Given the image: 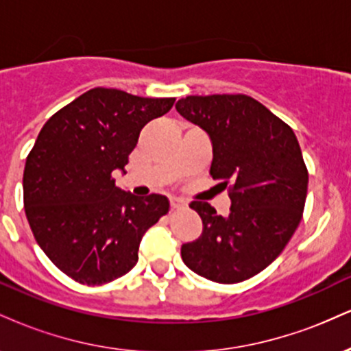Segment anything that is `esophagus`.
<instances>
[{
  "mask_svg": "<svg viewBox=\"0 0 351 351\" xmlns=\"http://www.w3.org/2000/svg\"><path fill=\"white\" fill-rule=\"evenodd\" d=\"M170 204L173 209H180V208H184L186 206V203H184L181 198H170Z\"/></svg>",
  "mask_w": 351,
  "mask_h": 351,
  "instance_id": "obj_1",
  "label": "esophagus"
}]
</instances>
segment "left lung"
<instances>
[{"label":"left lung","instance_id":"left-lung-1","mask_svg":"<svg viewBox=\"0 0 351 351\" xmlns=\"http://www.w3.org/2000/svg\"><path fill=\"white\" fill-rule=\"evenodd\" d=\"M176 110L208 132L209 175L228 186L231 213L191 201L203 234L181 245L183 263L201 277L237 284L264 271L299 226L308 171L293 130L267 107L244 94L188 95Z\"/></svg>","mask_w":351,"mask_h":351}]
</instances>
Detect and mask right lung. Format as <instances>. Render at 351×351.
I'll return each instance as SVG.
<instances>
[{
    "label": "right lung",
    "mask_w": 351,
    "mask_h": 351,
    "mask_svg": "<svg viewBox=\"0 0 351 351\" xmlns=\"http://www.w3.org/2000/svg\"><path fill=\"white\" fill-rule=\"evenodd\" d=\"M173 104L95 87L39 132L24 167V211L39 247L79 284H107L130 272L145 231L170 209L167 196L122 191L112 173L125 170L140 130Z\"/></svg>",
    "instance_id": "1"
}]
</instances>
